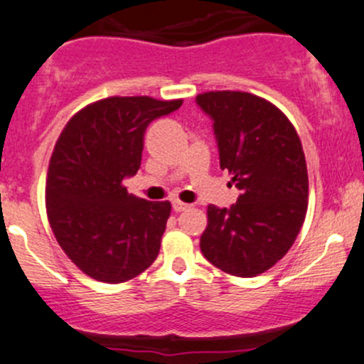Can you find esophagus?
<instances>
[{
	"instance_id": "esophagus-1",
	"label": "esophagus",
	"mask_w": 364,
	"mask_h": 364,
	"mask_svg": "<svg viewBox=\"0 0 364 364\" xmlns=\"http://www.w3.org/2000/svg\"><path fill=\"white\" fill-rule=\"evenodd\" d=\"M188 207H190V205H188V203L179 202V200H174V202H173V210L174 212H183V210H186Z\"/></svg>"
}]
</instances>
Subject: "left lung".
I'll use <instances>...</instances> for the list:
<instances>
[{
	"label": "left lung",
	"instance_id": "obj_1",
	"mask_svg": "<svg viewBox=\"0 0 364 364\" xmlns=\"http://www.w3.org/2000/svg\"><path fill=\"white\" fill-rule=\"evenodd\" d=\"M196 106L212 119L220 169L241 191L229 208L208 205L200 250L212 265L255 277L289 252L304 223L308 173L291 121L248 92H207Z\"/></svg>",
	"mask_w": 364,
	"mask_h": 364
}]
</instances>
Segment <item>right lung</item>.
<instances>
[{"mask_svg":"<svg viewBox=\"0 0 364 364\" xmlns=\"http://www.w3.org/2000/svg\"><path fill=\"white\" fill-rule=\"evenodd\" d=\"M183 101L109 97L68 121L49 161L46 207L63 252L95 281H129L152 265L169 202L128 193L123 181L141 162L144 133Z\"/></svg>","mask_w":364,"mask_h":364,"instance_id":"add662e5","label":"right lung"}]
</instances>
